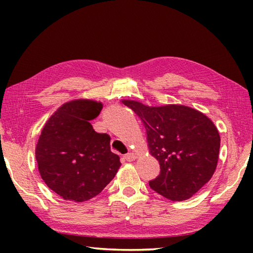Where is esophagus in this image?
Here are the masks:
<instances>
[{"instance_id":"obj_1","label":"esophagus","mask_w":253,"mask_h":253,"mask_svg":"<svg viewBox=\"0 0 253 253\" xmlns=\"http://www.w3.org/2000/svg\"><path fill=\"white\" fill-rule=\"evenodd\" d=\"M124 160L127 161V162H132V161L136 160V155L134 153H128V154H126L125 156H124Z\"/></svg>"}]
</instances>
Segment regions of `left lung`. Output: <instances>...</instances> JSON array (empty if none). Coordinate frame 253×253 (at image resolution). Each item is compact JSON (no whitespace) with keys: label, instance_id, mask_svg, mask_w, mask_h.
<instances>
[{"label":"left lung","instance_id":"obj_1","mask_svg":"<svg viewBox=\"0 0 253 253\" xmlns=\"http://www.w3.org/2000/svg\"><path fill=\"white\" fill-rule=\"evenodd\" d=\"M140 118L151 155L161 173L149 181L158 194L172 201L190 199L215 172L220 152L219 130L201 111L183 105L149 107L122 100Z\"/></svg>","mask_w":253,"mask_h":253}]
</instances>
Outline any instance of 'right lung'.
<instances>
[{
  "mask_svg": "<svg viewBox=\"0 0 253 253\" xmlns=\"http://www.w3.org/2000/svg\"><path fill=\"white\" fill-rule=\"evenodd\" d=\"M102 104L76 99L59 107L45 123L36 147L42 179L62 199L84 202L95 198L117 174L122 163L110 151V137L89 123Z\"/></svg>",
  "mask_w": 253,
  "mask_h": 253,
  "instance_id": "add662e5",
  "label": "right lung"
}]
</instances>
